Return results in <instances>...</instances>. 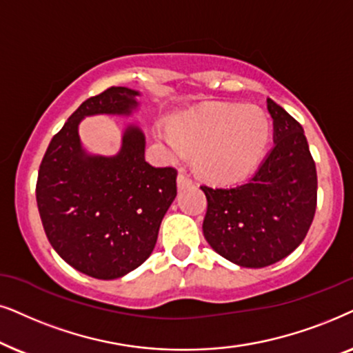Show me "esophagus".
I'll use <instances>...</instances> for the list:
<instances>
[{
  "mask_svg": "<svg viewBox=\"0 0 353 353\" xmlns=\"http://www.w3.org/2000/svg\"><path fill=\"white\" fill-rule=\"evenodd\" d=\"M189 185H192V181L189 177H187L185 174H179V176H177V187H179V189H185V187Z\"/></svg>",
  "mask_w": 353,
  "mask_h": 353,
  "instance_id": "obj_1",
  "label": "esophagus"
}]
</instances>
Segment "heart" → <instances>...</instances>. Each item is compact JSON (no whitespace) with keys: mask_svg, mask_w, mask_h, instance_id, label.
Here are the masks:
<instances>
[{"mask_svg":"<svg viewBox=\"0 0 353 353\" xmlns=\"http://www.w3.org/2000/svg\"><path fill=\"white\" fill-rule=\"evenodd\" d=\"M271 135L266 111L256 105L218 103L182 112L158 137L174 154L194 152L199 171L216 182L247 177L261 161Z\"/></svg>","mask_w":353,"mask_h":353,"instance_id":"heart-1","label":"heart"}]
</instances>
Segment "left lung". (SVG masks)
Segmentation results:
<instances>
[{
	"instance_id": "obj_1",
	"label": "left lung",
	"mask_w": 353,
	"mask_h": 353,
	"mask_svg": "<svg viewBox=\"0 0 353 353\" xmlns=\"http://www.w3.org/2000/svg\"><path fill=\"white\" fill-rule=\"evenodd\" d=\"M266 103L274 145L258 171L239 185L200 187L208 200L206 242L243 268H265L290 255L316 210V168L302 125L271 98Z\"/></svg>"
}]
</instances>
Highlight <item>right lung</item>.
Wrapping results in <instances>:
<instances>
[{
    "mask_svg": "<svg viewBox=\"0 0 353 353\" xmlns=\"http://www.w3.org/2000/svg\"><path fill=\"white\" fill-rule=\"evenodd\" d=\"M140 92L111 87L88 98L51 139L37 181V205L51 247L95 279H117L152 255L166 211L176 199L174 168L145 161V135L125 125L119 152L92 154L79 125L87 116H132Z\"/></svg>",
    "mask_w": 353,
    "mask_h": 353,
    "instance_id": "add662e5",
    "label": "right lung"
}]
</instances>
